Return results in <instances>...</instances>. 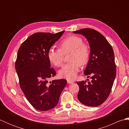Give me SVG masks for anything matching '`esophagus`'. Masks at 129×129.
<instances>
[{
  "label": "esophagus",
  "mask_w": 129,
  "mask_h": 129,
  "mask_svg": "<svg viewBox=\"0 0 129 129\" xmlns=\"http://www.w3.org/2000/svg\"><path fill=\"white\" fill-rule=\"evenodd\" d=\"M74 81H73V80H67V83H68V84H72V83H74Z\"/></svg>",
  "instance_id": "esophagus-1"
}]
</instances>
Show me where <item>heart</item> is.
Segmentation results:
<instances>
[{
  "label": "heart",
  "instance_id": "1",
  "mask_svg": "<svg viewBox=\"0 0 129 129\" xmlns=\"http://www.w3.org/2000/svg\"><path fill=\"white\" fill-rule=\"evenodd\" d=\"M60 49L51 47L48 51V57L50 61L56 67L61 66L64 54L70 53L69 60L72 61L63 65L59 71L60 77L69 80L74 79L80 70V64L85 65L90 57V49L83 40L76 35L69 36L61 41Z\"/></svg>",
  "mask_w": 129,
  "mask_h": 129
}]
</instances>
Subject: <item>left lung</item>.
<instances>
[{
    "instance_id": "1",
    "label": "left lung",
    "mask_w": 129,
    "mask_h": 129,
    "mask_svg": "<svg viewBox=\"0 0 129 129\" xmlns=\"http://www.w3.org/2000/svg\"><path fill=\"white\" fill-rule=\"evenodd\" d=\"M83 35L89 42L90 54L84 75L91 81L78 82L79 91L78 100L88 106L102 104L110 94L116 69L113 49L106 38L94 29L84 28L73 31Z\"/></svg>"
}]
</instances>
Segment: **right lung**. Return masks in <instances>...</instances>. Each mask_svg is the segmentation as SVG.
Returning a JSON list of instances; mask_svg holds the SVG:
<instances>
[{
  "instance_id": "obj_1",
  "label": "right lung",
  "mask_w": 129,
  "mask_h": 129,
  "mask_svg": "<svg viewBox=\"0 0 129 129\" xmlns=\"http://www.w3.org/2000/svg\"><path fill=\"white\" fill-rule=\"evenodd\" d=\"M65 31L56 34L37 33L30 36L19 48L15 64L20 88L35 109L48 111L55 107L67 85L65 79L48 81L56 72L51 68L48 53Z\"/></svg>"
}]
</instances>
